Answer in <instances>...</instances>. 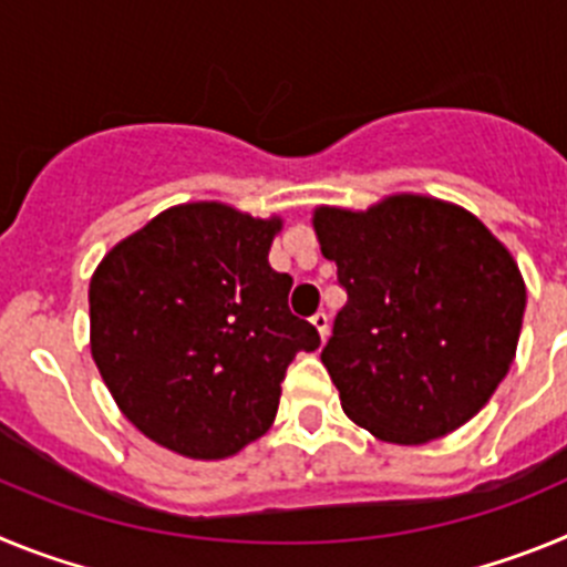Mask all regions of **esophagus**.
Masks as SVG:
<instances>
[{"mask_svg":"<svg viewBox=\"0 0 567 567\" xmlns=\"http://www.w3.org/2000/svg\"><path fill=\"white\" fill-rule=\"evenodd\" d=\"M309 320H312V327L318 329L320 340H327V334H329V315L327 312H315Z\"/></svg>","mask_w":567,"mask_h":567,"instance_id":"obj_1","label":"esophagus"}]
</instances>
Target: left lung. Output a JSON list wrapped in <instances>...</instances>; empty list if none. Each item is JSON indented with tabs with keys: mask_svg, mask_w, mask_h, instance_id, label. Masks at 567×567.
<instances>
[{
	"mask_svg": "<svg viewBox=\"0 0 567 567\" xmlns=\"http://www.w3.org/2000/svg\"><path fill=\"white\" fill-rule=\"evenodd\" d=\"M312 227L349 295L320 352L346 417L398 445L468 423L517 354V260L477 215L432 195L318 207Z\"/></svg>",
	"mask_w": 567,
	"mask_h": 567,
	"instance_id": "left-lung-1",
	"label": "left lung"
}]
</instances>
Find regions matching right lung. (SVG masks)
Returning <instances> with one entry per match:
<instances>
[{"mask_svg":"<svg viewBox=\"0 0 567 567\" xmlns=\"http://www.w3.org/2000/svg\"><path fill=\"white\" fill-rule=\"evenodd\" d=\"M284 221L221 202L158 213L90 278V354L124 417L189 460H224L267 434L280 380L318 329L289 312L269 267Z\"/></svg>","mask_w":567,"mask_h":567,"instance_id":"add662e5","label":"right lung"}]
</instances>
